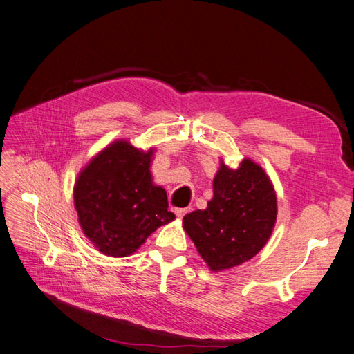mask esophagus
Returning <instances> with one entry per match:
<instances>
[{
    "instance_id": "34e87169",
    "label": "esophagus",
    "mask_w": 354,
    "mask_h": 354,
    "mask_svg": "<svg viewBox=\"0 0 354 354\" xmlns=\"http://www.w3.org/2000/svg\"><path fill=\"white\" fill-rule=\"evenodd\" d=\"M186 212H187V208H174V214L177 217H183Z\"/></svg>"
}]
</instances>
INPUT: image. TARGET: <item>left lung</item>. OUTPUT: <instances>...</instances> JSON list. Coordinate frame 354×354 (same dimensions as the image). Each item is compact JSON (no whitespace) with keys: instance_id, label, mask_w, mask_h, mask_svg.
Here are the masks:
<instances>
[{"instance_id":"left-lung-1","label":"left lung","mask_w":354,"mask_h":354,"mask_svg":"<svg viewBox=\"0 0 354 354\" xmlns=\"http://www.w3.org/2000/svg\"><path fill=\"white\" fill-rule=\"evenodd\" d=\"M207 209L189 212L185 230L214 272L248 261L269 241L276 221V194L263 168L243 159L238 169L221 164Z\"/></svg>"}]
</instances>
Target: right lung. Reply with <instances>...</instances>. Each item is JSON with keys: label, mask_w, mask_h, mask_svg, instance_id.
I'll return each mask as SVG.
<instances>
[{"label": "right lung", "mask_w": 354, "mask_h": 354, "mask_svg": "<svg viewBox=\"0 0 354 354\" xmlns=\"http://www.w3.org/2000/svg\"><path fill=\"white\" fill-rule=\"evenodd\" d=\"M152 153L115 142L91 159L75 183L82 232L106 255L133 254L158 227L176 218L168 211L167 192L152 183Z\"/></svg>", "instance_id": "add662e5"}]
</instances>
